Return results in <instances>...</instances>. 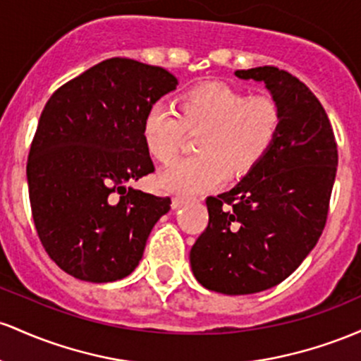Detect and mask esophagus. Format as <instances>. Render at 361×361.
<instances>
[{"mask_svg":"<svg viewBox=\"0 0 361 361\" xmlns=\"http://www.w3.org/2000/svg\"><path fill=\"white\" fill-rule=\"evenodd\" d=\"M185 201H188V197H184V196H173V197H172V208H173V209L180 208V206L185 204Z\"/></svg>","mask_w":361,"mask_h":361,"instance_id":"esophagus-1","label":"esophagus"}]
</instances>
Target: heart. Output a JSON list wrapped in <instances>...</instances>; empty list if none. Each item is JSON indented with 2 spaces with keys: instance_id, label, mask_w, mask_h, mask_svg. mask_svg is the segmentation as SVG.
<instances>
[{
  "instance_id": "1",
  "label": "heart",
  "mask_w": 361,
  "mask_h": 361,
  "mask_svg": "<svg viewBox=\"0 0 361 361\" xmlns=\"http://www.w3.org/2000/svg\"><path fill=\"white\" fill-rule=\"evenodd\" d=\"M281 107L273 95L249 97L226 85L194 87L180 97V114L153 104L143 117L145 147L161 164H170L185 128H204L197 141L201 155L176 161L164 170L160 185L170 192H201L230 176L245 173L268 153L281 128Z\"/></svg>"
}]
</instances>
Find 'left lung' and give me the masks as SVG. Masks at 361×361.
I'll list each match as a JSON object with an SVG mask.
<instances>
[{
    "label": "left lung",
    "instance_id": "obj_1",
    "mask_svg": "<svg viewBox=\"0 0 361 361\" xmlns=\"http://www.w3.org/2000/svg\"><path fill=\"white\" fill-rule=\"evenodd\" d=\"M235 76L266 85L281 107V128L244 179L206 200L209 221L189 259L204 288L250 295L279 285L317 244L338 145L321 102L297 76L274 66L238 70Z\"/></svg>",
    "mask_w": 361,
    "mask_h": 361
}]
</instances>
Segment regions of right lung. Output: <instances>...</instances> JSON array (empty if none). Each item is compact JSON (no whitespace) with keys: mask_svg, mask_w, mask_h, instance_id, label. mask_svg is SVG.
Masks as SVG:
<instances>
[{"mask_svg":"<svg viewBox=\"0 0 361 361\" xmlns=\"http://www.w3.org/2000/svg\"><path fill=\"white\" fill-rule=\"evenodd\" d=\"M177 83L160 66L112 58L47 100L28 153V196L40 242L64 273L109 283L140 264L170 197L128 184L155 170L143 117Z\"/></svg>","mask_w":361,"mask_h":361,"instance_id":"obj_1","label":"right lung"}]
</instances>
